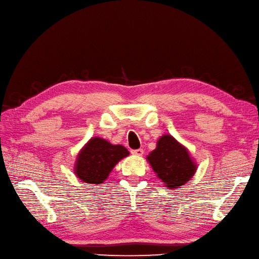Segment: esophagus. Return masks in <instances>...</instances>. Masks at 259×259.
<instances>
[{
  "mask_svg": "<svg viewBox=\"0 0 259 259\" xmlns=\"http://www.w3.org/2000/svg\"><path fill=\"white\" fill-rule=\"evenodd\" d=\"M131 152H132V154L138 155V156H142V155L144 154V150H143V149H136V150H132Z\"/></svg>",
  "mask_w": 259,
  "mask_h": 259,
  "instance_id": "obj_1",
  "label": "esophagus"
}]
</instances>
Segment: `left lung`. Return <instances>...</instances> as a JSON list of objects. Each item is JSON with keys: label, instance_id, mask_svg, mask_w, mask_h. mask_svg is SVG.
Wrapping results in <instances>:
<instances>
[{"label": "left lung", "instance_id": "1", "mask_svg": "<svg viewBox=\"0 0 259 259\" xmlns=\"http://www.w3.org/2000/svg\"><path fill=\"white\" fill-rule=\"evenodd\" d=\"M147 161L168 189L184 186L197 171V163L188 149L168 134L159 138L156 148L149 153Z\"/></svg>", "mask_w": 259, "mask_h": 259}]
</instances>
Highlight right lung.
<instances>
[{"label":"right lung","mask_w":259,"mask_h":259,"mask_svg":"<svg viewBox=\"0 0 259 259\" xmlns=\"http://www.w3.org/2000/svg\"><path fill=\"white\" fill-rule=\"evenodd\" d=\"M128 150L100 137L91 138L76 156L74 174L86 184L100 185L108 178L116 163L126 158Z\"/></svg>","instance_id":"add662e5"}]
</instances>
